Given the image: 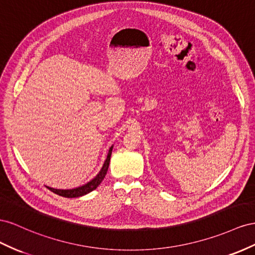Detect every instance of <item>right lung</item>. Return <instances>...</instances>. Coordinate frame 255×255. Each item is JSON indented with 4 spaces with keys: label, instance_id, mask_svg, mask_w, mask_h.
Masks as SVG:
<instances>
[{
    "label": "right lung",
    "instance_id": "right-lung-1",
    "mask_svg": "<svg viewBox=\"0 0 255 255\" xmlns=\"http://www.w3.org/2000/svg\"><path fill=\"white\" fill-rule=\"evenodd\" d=\"M112 149H113V146H111L110 149H109L106 161L103 165V168H101V170L99 171V173L91 181H89L87 184H85L81 187L74 188V189H65V190H64V189H54V188H51V187H47V188L49 189V190L54 192L55 194L64 196V198H79V196H82L84 194L90 193L93 190H95V189L100 185L101 181H103V179L105 178L106 174L108 172L109 164H110V158H111V154H112Z\"/></svg>",
    "mask_w": 255,
    "mask_h": 255
}]
</instances>
